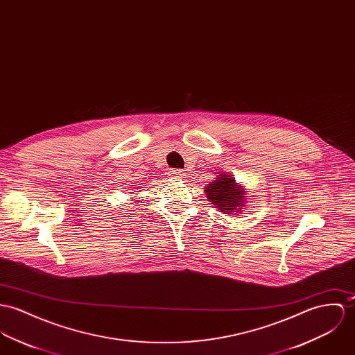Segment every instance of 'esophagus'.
Here are the masks:
<instances>
[{
	"label": "esophagus",
	"mask_w": 355,
	"mask_h": 355,
	"mask_svg": "<svg viewBox=\"0 0 355 355\" xmlns=\"http://www.w3.org/2000/svg\"><path fill=\"white\" fill-rule=\"evenodd\" d=\"M173 178H180V176H183V171L182 169H171V172H169Z\"/></svg>",
	"instance_id": "34e87169"
}]
</instances>
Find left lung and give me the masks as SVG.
<instances>
[{
	"label": "left lung",
	"instance_id": "8db88e82",
	"mask_svg": "<svg viewBox=\"0 0 355 355\" xmlns=\"http://www.w3.org/2000/svg\"><path fill=\"white\" fill-rule=\"evenodd\" d=\"M205 191L209 200L225 214H230L232 211L237 210V207L243 206L244 191L236 187L234 179L229 178V175H220L216 182L207 184Z\"/></svg>",
	"mask_w": 355,
	"mask_h": 355
}]
</instances>
